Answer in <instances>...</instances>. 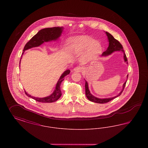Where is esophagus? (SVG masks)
Wrapping results in <instances>:
<instances>
[{
	"instance_id": "1",
	"label": "esophagus",
	"mask_w": 148,
	"mask_h": 148,
	"mask_svg": "<svg viewBox=\"0 0 148 148\" xmlns=\"http://www.w3.org/2000/svg\"><path fill=\"white\" fill-rule=\"evenodd\" d=\"M74 71L77 72H82V71H83V68H82V66H78L74 69Z\"/></svg>"
}]
</instances>
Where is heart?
<instances>
[{
  "label": "heart",
  "instance_id": "obj_1",
  "mask_svg": "<svg viewBox=\"0 0 148 148\" xmlns=\"http://www.w3.org/2000/svg\"><path fill=\"white\" fill-rule=\"evenodd\" d=\"M69 49L75 53L84 51L83 56L87 60L97 58L101 52V44L91 38L86 36H81L69 41Z\"/></svg>",
  "mask_w": 148,
  "mask_h": 148
}]
</instances>
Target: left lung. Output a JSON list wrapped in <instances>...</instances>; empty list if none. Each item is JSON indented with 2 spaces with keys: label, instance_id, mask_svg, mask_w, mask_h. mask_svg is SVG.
<instances>
[{
  "label": "left lung",
  "instance_id": "1",
  "mask_svg": "<svg viewBox=\"0 0 148 148\" xmlns=\"http://www.w3.org/2000/svg\"><path fill=\"white\" fill-rule=\"evenodd\" d=\"M106 35L108 36V40L109 42V47L107 48V49L103 53L102 56H108L109 54H111L112 53L115 51H122L124 53V59L125 62H127V56L125 53H124V51L123 50V48L122 45L120 44V42L117 40L116 39H115L112 35H111L110 33H109L108 32H106ZM128 77V75H127V78ZM127 81L124 83V84L123 85V89L121 90V91L120 92L119 94L118 95L115 96L113 98H104L100 99L97 98L94 96H93L92 94L90 93V92L89 90V88H88V83L86 82V81H85V95L86 98L88 99L90 101L94 102V103H100V104H104V103H106L110 101H111L112 100H113V99L115 98L116 97H118V96H119L121 95V94L122 93V92H123L124 88L125 86V85L127 83Z\"/></svg>",
  "mask_w": 148,
  "mask_h": 148
}]
</instances>
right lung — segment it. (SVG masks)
I'll list each match as a JSON object with an SVG mask.
<instances>
[{
    "label": "right lung",
    "instance_id": "add662e5",
    "mask_svg": "<svg viewBox=\"0 0 148 148\" xmlns=\"http://www.w3.org/2000/svg\"><path fill=\"white\" fill-rule=\"evenodd\" d=\"M63 27H53V28H48L41 29L36 34H35L34 36H33V38L29 41L28 42H27V44H25L24 48L23 51H24L26 50L30 49L32 48L39 47L44 42H48L51 40H56L61 35V34L62 33V32H63ZM21 57L22 56H21ZM20 63H21V60L19 63V64ZM70 72H71L70 70H66L64 72L56 83L54 91L48 97L39 98H36V97H32L29 95L26 92H25V93L29 97H30L39 102H42V103L54 102L57 100H58L61 97L62 95V92L60 90L61 83L63 81L64 77L66 75H68L70 73Z\"/></svg>",
    "mask_w": 148,
    "mask_h": 148
}]
</instances>
